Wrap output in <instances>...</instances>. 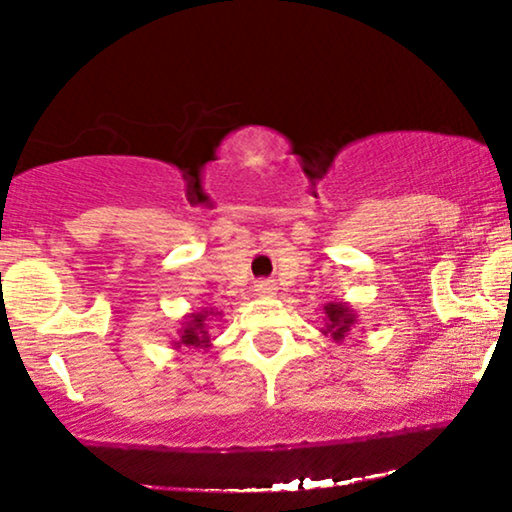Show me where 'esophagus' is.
Instances as JSON below:
<instances>
[{"label":"esophagus","mask_w":512,"mask_h":512,"mask_svg":"<svg viewBox=\"0 0 512 512\" xmlns=\"http://www.w3.org/2000/svg\"><path fill=\"white\" fill-rule=\"evenodd\" d=\"M256 291H258V296H272V293H275V284H270V282H258V284H256Z\"/></svg>","instance_id":"obj_1"}]
</instances>
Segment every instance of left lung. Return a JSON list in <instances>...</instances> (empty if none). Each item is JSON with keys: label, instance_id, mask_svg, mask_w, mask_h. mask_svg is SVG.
<instances>
[{"label": "left lung", "instance_id": "1", "mask_svg": "<svg viewBox=\"0 0 512 512\" xmlns=\"http://www.w3.org/2000/svg\"><path fill=\"white\" fill-rule=\"evenodd\" d=\"M326 328H321V333L331 335L333 342H342L347 338V333L356 326V310L347 303H326Z\"/></svg>", "mask_w": 512, "mask_h": 512}]
</instances>
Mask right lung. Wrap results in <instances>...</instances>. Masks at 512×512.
Here are the masks:
<instances>
[{
    "mask_svg": "<svg viewBox=\"0 0 512 512\" xmlns=\"http://www.w3.org/2000/svg\"><path fill=\"white\" fill-rule=\"evenodd\" d=\"M214 317H221L219 310H207V307H202L198 312H191L186 314L184 321L179 324V331L172 342V349H181V347H188V349H209L212 347V338H209V328H207V321H212Z\"/></svg>",
    "mask_w": 512,
    "mask_h": 512,
    "instance_id": "1",
    "label": "right lung"
}]
</instances>
